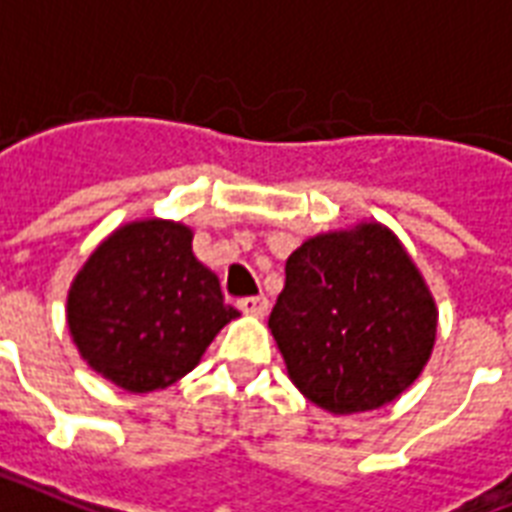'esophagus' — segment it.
I'll return each mask as SVG.
<instances>
[{"instance_id": "1", "label": "esophagus", "mask_w": 512, "mask_h": 512, "mask_svg": "<svg viewBox=\"0 0 512 512\" xmlns=\"http://www.w3.org/2000/svg\"><path fill=\"white\" fill-rule=\"evenodd\" d=\"M239 308L249 317H265L268 314V298L263 295H255V298H241Z\"/></svg>"}]
</instances>
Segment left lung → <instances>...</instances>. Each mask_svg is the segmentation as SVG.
<instances>
[{
    "label": "left lung",
    "mask_w": 512,
    "mask_h": 512,
    "mask_svg": "<svg viewBox=\"0 0 512 512\" xmlns=\"http://www.w3.org/2000/svg\"><path fill=\"white\" fill-rule=\"evenodd\" d=\"M268 327L292 384L330 413L373 411L419 378L438 333L427 284L386 228L308 239Z\"/></svg>",
    "instance_id": "8db88e82"
}]
</instances>
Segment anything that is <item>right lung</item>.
Segmentation results:
<instances>
[{"mask_svg": "<svg viewBox=\"0 0 512 512\" xmlns=\"http://www.w3.org/2000/svg\"><path fill=\"white\" fill-rule=\"evenodd\" d=\"M185 225L144 220L112 233L77 273L69 330L93 370L128 392L174 384L239 317L193 255Z\"/></svg>", "mask_w": 512, "mask_h": 512, "instance_id": "add662e5", "label": "right lung"}]
</instances>
